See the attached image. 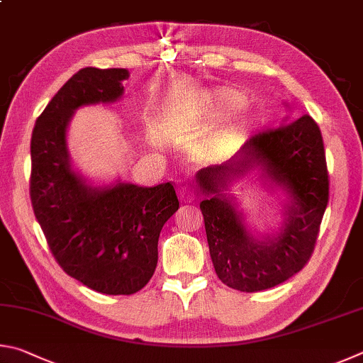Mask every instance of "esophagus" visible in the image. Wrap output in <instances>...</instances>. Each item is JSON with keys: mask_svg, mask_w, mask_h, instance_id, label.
I'll return each instance as SVG.
<instances>
[{"mask_svg": "<svg viewBox=\"0 0 363 363\" xmlns=\"http://www.w3.org/2000/svg\"><path fill=\"white\" fill-rule=\"evenodd\" d=\"M178 196L183 202H191L196 198V193L191 186H182L178 189Z\"/></svg>", "mask_w": 363, "mask_h": 363, "instance_id": "obj_1", "label": "esophagus"}]
</instances>
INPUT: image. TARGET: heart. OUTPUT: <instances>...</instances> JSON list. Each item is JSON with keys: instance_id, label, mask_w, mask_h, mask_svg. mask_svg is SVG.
<instances>
[{"instance_id": "1", "label": "heart", "mask_w": 363, "mask_h": 363, "mask_svg": "<svg viewBox=\"0 0 363 363\" xmlns=\"http://www.w3.org/2000/svg\"><path fill=\"white\" fill-rule=\"evenodd\" d=\"M213 104L220 111H231L244 104V95L233 89H223L213 94Z\"/></svg>"}]
</instances>
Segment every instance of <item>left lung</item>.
Masks as SVG:
<instances>
[{
	"label": "left lung",
	"mask_w": 363,
	"mask_h": 363,
	"mask_svg": "<svg viewBox=\"0 0 363 363\" xmlns=\"http://www.w3.org/2000/svg\"><path fill=\"white\" fill-rule=\"evenodd\" d=\"M285 106H289L285 104ZM277 129L250 133L234 156L196 172L215 272L228 287L266 290L308 263L328 202V174L319 125L311 116ZM257 171L281 206L276 230L258 232L248 222L232 185Z\"/></svg>",
	"instance_id": "1"
}]
</instances>
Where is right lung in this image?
Instances as JSON below:
<instances>
[{"label": "right lung", "instance_id": "1", "mask_svg": "<svg viewBox=\"0 0 363 363\" xmlns=\"http://www.w3.org/2000/svg\"><path fill=\"white\" fill-rule=\"evenodd\" d=\"M125 68H82L60 87L31 133L30 196L62 269L105 295H132L155 274L157 240L178 211L174 186L95 183L76 167L68 125L76 110L124 95Z\"/></svg>", "mask_w": 363, "mask_h": 363}]
</instances>
